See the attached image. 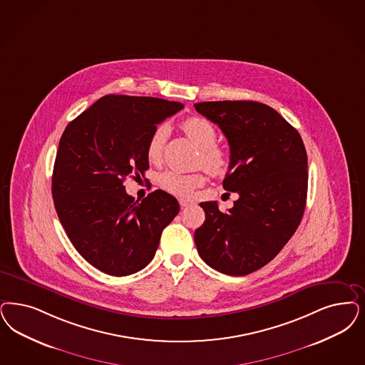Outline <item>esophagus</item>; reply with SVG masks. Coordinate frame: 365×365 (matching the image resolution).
<instances>
[{"label": "esophagus", "mask_w": 365, "mask_h": 365, "mask_svg": "<svg viewBox=\"0 0 365 365\" xmlns=\"http://www.w3.org/2000/svg\"><path fill=\"white\" fill-rule=\"evenodd\" d=\"M179 203H180V207L185 209V207L190 206L192 202L187 201V200H179Z\"/></svg>", "instance_id": "34e87169"}]
</instances>
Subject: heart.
I'll list each match as a JSON object with an SVG mask.
<instances>
[{
    "instance_id": "heart-1",
    "label": "heart",
    "mask_w": 365,
    "mask_h": 365,
    "mask_svg": "<svg viewBox=\"0 0 365 365\" xmlns=\"http://www.w3.org/2000/svg\"><path fill=\"white\" fill-rule=\"evenodd\" d=\"M183 129L187 136L201 148L198 163L203 164V167L212 174L224 173L227 165V155L222 148L215 145L217 132L213 124L202 117H190L183 123ZM167 136L168 126L163 124L155 128L145 148L148 162L160 163V160L163 159L164 144ZM205 182L206 176L203 173L185 174L170 170L164 171L159 176V183L165 191L182 198L190 197L192 191L202 186Z\"/></svg>"
}]
</instances>
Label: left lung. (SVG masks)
Listing matches in <instances>:
<instances>
[{
	"instance_id": "1",
	"label": "left lung",
	"mask_w": 365,
	"mask_h": 365,
	"mask_svg": "<svg viewBox=\"0 0 365 365\" xmlns=\"http://www.w3.org/2000/svg\"><path fill=\"white\" fill-rule=\"evenodd\" d=\"M220 126L230 148L222 186L237 192L227 213L202 202L205 222L194 233L202 260L215 271L244 277L269 263L301 224L307 197V153L301 135L256 101L194 103Z\"/></svg>"
}]
</instances>
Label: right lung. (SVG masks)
Returning <instances> with one entry per match:
<instances>
[{
  "label": "right lung",
  "instance_id": "1",
  "mask_svg": "<svg viewBox=\"0 0 365 365\" xmlns=\"http://www.w3.org/2000/svg\"><path fill=\"white\" fill-rule=\"evenodd\" d=\"M180 109L175 101L109 94L64 129L52 174L53 205L76 251L108 275L126 277L150 264L164 227L179 213L168 192L155 190L135 201L124 180L150 168L148 138Z\"/></svg>",
  "mask_w": 365,
  "mask_h": 365
}]
</instances>
